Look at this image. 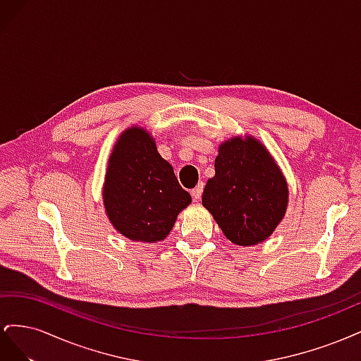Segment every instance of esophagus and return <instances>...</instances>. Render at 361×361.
I'll list each match as a JSON object with an SVG mask.
<instances>
[{
  "mask_svg": "<svg viewBox=\"0 0 361 361\" xmlns=\"http://www.w3.org/2000/svg\"><path fill=\"white\" fill-rule=\"evenodd\" d=\"M203 188H204V185H203V182H200V183L197 185V187H195L194 190H191V195H192V199H194L195 202L200 200L202 194H203Z\"/></svg>",
  "mask_w": 361,
  "mask_h": 361,
  "instance_id": "esophagus-1",
  "label": "esophagus"
}]
</instances>
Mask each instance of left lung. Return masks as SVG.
I'll return each mask as SVG.
<instances>
[{
	"label": "left lung",
	"mask_w": 361,
	"mask_h": 361,
	"mask_svg": "<svg viewBox=\"0 0 361 361\" xmlns=\"http://www.w3.org/2000/svg\"><path fill=\"white\" fill-rule=\"evenodd\" d=\"M202 203L236 245H255L274 232L288 206V185L259 141H226L215 158Z\"/></svg>",
	"instance_id": "obj_1"
}]
</instances>
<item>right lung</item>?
Returning <instances> with one entry per match:
<instances>
[{
  "instance_id": "right-lung-1",
  "label": "right lung",
  "mask_w": 361,
  "mask_h": 361,
  "mask_svg": "<svg viewBox=\"0 0 361 361\" xmlns=\"http://www.w3.org/2000/svg\"><path fill=\"white\" fill-rule=\"evenodd\" d=\"M104 203L120 233L133 241L157 243L170 233L191 195L146 130L130 128L118 138L108 164Z\"/></svg>"
}]
</instances>
